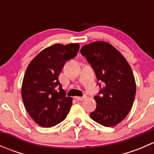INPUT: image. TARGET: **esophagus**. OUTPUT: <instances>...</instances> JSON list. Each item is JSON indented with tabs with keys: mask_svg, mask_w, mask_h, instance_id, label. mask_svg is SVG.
Wrapping results in <instances>:
<instances>
[{
	"mask_svg": "<svg viewBox=\"0 0 154 154\" xmlns=\"http://www.w3.org/2000/svg\"><path fill=\"white\" fill-rule=\"evenodd\" d=\"M86 96H83V97H75V99L79 100V101H81V100H83L84 99H86Z\"/></svg>",
	"mask_w": 154,
	"mask_h": 154,
	"instance_id": "obj_1",
	"label": "esophagus"
}]
</instances>
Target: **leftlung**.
<instances>
[{"label": "left lung", "instance_id": "obj_1", "mask_svg": "<svg viewBox=\"0 0 154 154\" xmlns=\"http://www.w3.org/2000/svg\"><path fill=\"white\" fill-rule=\"evenodd\" d=\"M104 87L94 96L97 106L91 119L105 127H114L127 117L133 106L136 84L131 67L124 56L106 42H94L80 49ZM100 86V84L97 83Z\"/></svg>", "mask_w": 154, "mask_h": 154}]
</instances>
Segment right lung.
I'll use <instances>...</instances> for the list:
<instances>
[{
  "instance_id": "right-lung-1",
  "label": "right lung",
  "mask_w": 154,
  "mask_h": 154,
  "mask_svg": "<svg viewBox=\"0 0 154 154\" xmlns=\"http://www.w3.org/2000/svg\"><path fill=\"white\" fill-rule=\"evenodd\" d=\"M78 43L55 44L45 48L29 63L21 86V97L31 119L42 127L63 122L73 99L67 97L59 75L67 60L77 55Z\"/></svg>"
}]
</instances>
